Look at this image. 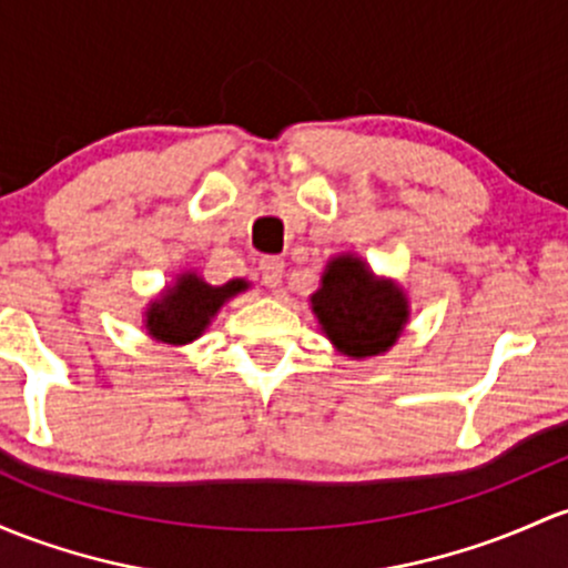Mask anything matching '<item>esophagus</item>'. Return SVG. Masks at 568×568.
Wrapping results in <instances>:
<instances>
[{"mask_svg": "<svg viewBox=\"0 0 568 568\" xmlns=\"http://www.w3.org/2000/svg\"><path fill=\"white\" fill-rule=\"evenodd\" d=\"M282 273H284V260L282 257H262L260 260V276L267 286L282 284Z\"/></svg>", "mask_w": 568, "mask_h": 568, "instance_id": "esophagus-1", "label": "esophagus"}]
</instances>
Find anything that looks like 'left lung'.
Listing matches in <instances>:
<instances>
[{
    "mask_svg": "<svg viewBox=\"0 0 568 568\" xmlns=\"http://www.w3.org/2000/svg\"><path fill=\"white\" fill-rule=\"evenodd\" d=\"M322 331L349 357H374L395 344L406 325L408 306L395 284L379 282L363 260L346 257L327 265L322 286L311 295Z\"/></svg>",
    "mask_w": 568,
    "mask_h": 568,
    "instance_id": "obj_1",
    "label": "left lung"
}]
</instances>
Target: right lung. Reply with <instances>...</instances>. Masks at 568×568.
Instances as JSON below:
<instances>
[{
	"label": "right lung",
	"instance_id": "1",
	"mask_svg": "<svg viewBox=\"0 0 568 568\" xmlns=\"http://www.w3.org/2000/svg\"><path fill=\"white\" fill-rule=\"evenodd\" d=\"M248 284L241 282V278L224 286H211L194 273H186L175 282V286L164 292L162 301L151 303L145 327L156 341L186 344V341H194L209 327L211 316L224 306L227 297L237 295Z\"/></svg>",
	"mask_w": 568,
	"mask_h": 568
}]
</instances>
